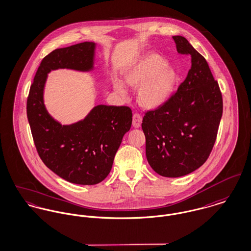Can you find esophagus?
Returning a JSON list of instances; mask_svg holds the SVG:
<instances>
[{
	"label": "esophagus",
	"mask_w": 251,
	"mask_h": 251,
	"mask_svg": "<svg viewBox=\"0 0 251 251\" xmlns=\"http://www.w3.org/2000/svg\"><path fill=\"white\" fill-rule=\"evenodd\" d=\"M141 124H142V117H141V115L135 113V114L133 115V118H132V126L135 128H139L141 126Z\"/></svg>",
	"instance_id": "obj_1"
}]
</instances>
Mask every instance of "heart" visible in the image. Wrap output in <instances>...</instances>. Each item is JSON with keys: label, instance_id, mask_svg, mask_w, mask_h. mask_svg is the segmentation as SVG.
<instances>
[{"label": "heart", "instance_id": "b5f03b06", "mask_svg": "<svg viewBox=\"0 0 251 251\" xmlns=\"http://www.w3.org/2000/svg\"><path fill=\"white\" fill-rule=\"evenodd\" d=\"M123 75L128 87L139 88L138 103L150 110L163 106L173 96L178 81L176 71L167 65V61L155 53L141 56L124 70ZM112 85L118 95L127 96V89L120 79L114 77Z\"/></svg>", "mask_w": 251, "mask_h": 251}]
</instances>
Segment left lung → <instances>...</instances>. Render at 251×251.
Returning a JSON list of instances; mask_svg holds the SVG:
<instances>
[{
    "label": "left lung",
    "mask_w": 251,
    "mask_h": 251,
    "mask_svg": "<svg viewBox=\"0 0 251 251\" xmlns=\"http://www.w3.org/2000/svg\"><path fill=\"white\" fill-rule=\"evenodd\" d=\"M176 50L191 55V69L177 92L143 118L146 155L165 177H180L204 164L216 141L223 116V97L205 58L181 35Z\"/></svg>",
    "instance_id": "8db88e82"
}]
</instances>
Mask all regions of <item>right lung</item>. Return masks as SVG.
Returning a JSON list of instances; mask_svg holds the SVG:
<instances>
[{"mask_svg": "<svg viewBox=\"0 0 251 251\" xmlns=\"http://www.w3.org/2000/svg\"><path fill=\"white\" fill-rule=\"evenodd\" d=\"M96 48L94 42H83L49 53L36 72L26 101L27 120L40 158L55 175L79 185H95L108 176L123 137L130 129L131 109L99 104L83 119L61 125L48 112L44 90L48 74L53 70L93 71Z\"/></svg>", "mask_w": 251, "mask_h": 251, "instance_id": "add662e5", "label": "right lung"}]
</instances>
